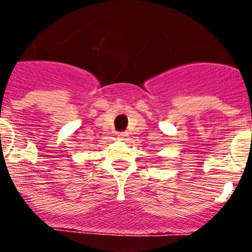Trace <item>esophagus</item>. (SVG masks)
I'll list each match as a JSON object with an SVG mask.
<instances>
[{
    "label": "esophagus",
    "instance_id": "obj_1",
    "mask_svg": "<svg viewBox=\"0 0 252 252\" xmlns=\"http://www.w3.org/2000/svg\"><path fill=\"white\" fill-rule=\"evenodd\" d=\"M117 136H119V139L124 140V139H126V137H127V132H119V133H117Z\"/></svg>",
    "mask_w": 252,
    "mask_h": 252
}]
</instances>
